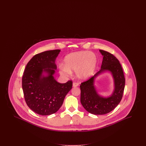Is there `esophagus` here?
Here are the masks:
<instances>
[{"instance_id":"1","label":"esophagus","mask_w":146,"mask_h":146,"mask_svg":"<svg viewBox=\"0 0 146 146\" xmlns=\"http://www.w3.org/2000/svg\"><path fill=\"white\" fill-rule=\"evenodd\" d=\"M78 86V84L77 83H73V87H76Z\"/></svg>"}]
</instances>
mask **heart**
Returning <instances> with one entry per match:
<instances>
[{
	"label": "heart",
	"mask_w": 146,
	"mask_h": 146,
	"mask_svg": "<svg viewBox=\"0 0 146 146\" xmlns=\"http://www.w3.org/2000/svg\"><path fill=\"white\" fill-rule=\"evenodd\" d=\"M97 64L96 55L88 51L73 52L64 58V66L60 67V73L64 76H70L72 72H76L77 77L81 80L90 78Z\"/></svg>",
	"instance_id": "obj_1"
}]
</instances>
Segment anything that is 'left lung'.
I'll use <instances>...</instances> for the list:
<instances>
[{
    "label": "left lung",
    "mask_w": 146,
    "mask_h": 146,
    "mask_svg": "<svg viewBox=\"0 0 146 146\" xmlns=\"http://www.w3.org/2000/svg\"><path fill=\"white\" fill-rule=\"evenodd\" d=\"M99 51L103 56L101 70L80 85L81 104L87 111L95 115L107 114L118 106L123 97L125 83L123 70L118 59L107 51ZM107 71L110 72L113 77L114 90L111 96L104 98L98 94L94 82L97 76Z\"/></svg>",
    "instance_id": "obj_1"
}]
</instances>
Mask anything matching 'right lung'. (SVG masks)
Here are the masks:
<instances>
[{"instance_id":"1","label":"right lung","mask_w":146,"mask_h":146,"mask_svg":"<svg viewBox=\"0 0 146 146\" xmlns=\"http://www.w3.org/2000/svg\"><path fill=\"white\" fill-rule=\"evenodd\" d=\"M60 51L49 50L35 55L24 70L22 85L26 102L31 110L42 115L57 111L72 88L71 80L59 83L54 76L56 58Z\"/></svg>"}]
</instances>
